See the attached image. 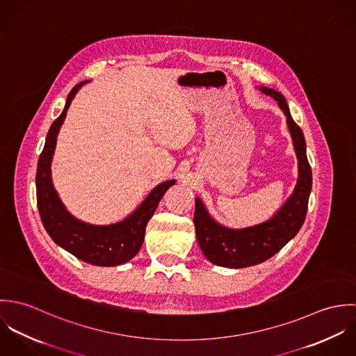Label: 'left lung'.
Instances as JSON below:
<instances>
[{"instance_id": "obj_1", "label": "left lung", "mask_w": 356, "mask_h": 356, "mask_svg": "<svg viewBox=\"0 0 356 356\" xmlns=\"http://www.w3.org/2000/svg\"><path fill=\"white\" fill-rule=\"evenodd\" d=\"M260 90L278 102L286 116L299 160V179L292 196L271 219L245 229H227L219 225L211 218L203 202L196 197L193 223L199 245L211 263L222 267L243 268L270 259L298 234L307 215L312 174L305 153L303 131L292 119L286 100L280 92L266 86H261Z\"/></svg>"}]
</instances>
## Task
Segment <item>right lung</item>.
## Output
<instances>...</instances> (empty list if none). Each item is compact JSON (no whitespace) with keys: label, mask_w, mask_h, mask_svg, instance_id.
Instances as JSON below:
<instances>
[{"label":"right lung","mask_w":356,"mask_h":356,"mask_svg":"<svg viewBox=\"0 0 356 356\" xmlns=\"http://www.w3.org/2000/svg\"><path fill=\"white\" fill-rule=\"evenodd\" d=\"M86 82L78 83L70 92L61 115L51 123L48 131L37 167V204L44 227L57 245L86 263L109 267L123 264L138 254L144 243L148 220L167 189L175 184V179L159 184L131 215L113 225H89L78 220L65 209L51 184V157L67 109L79 88Z\"/></svg>","instance_id":"right-lung-1"}]
</instances>
